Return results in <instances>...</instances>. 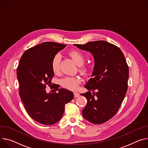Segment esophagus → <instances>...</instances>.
I'll list each match as a JSON object with an SVG mask.
<instances>
[{"mask_svg":"<svg viewBox=\"0 0 148 148\" xmlns=\"http://www.w3.org/2000/svg\"><path fill=\"white\" fill-rule=\"evenodd\" d=\"M74 97H78L79 96V94L77 92H74Z\"/></svg>","mask_w":148,"mask_h":148,"instance_id":"obj_1","label":"esophagus"}]
</instances>
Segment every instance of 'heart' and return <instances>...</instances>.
I'll return each mask as SVG.
<instances>
[{
  "label": "heart",
  "instance_id": "heart-1",
  "mask_svg": "<svg viewBox=\"0 0 148 148\" xmlns=\"http://www.w3.org/2000/svg\"><path fill=\"white\" fill-rule=\"evenodd\" d=\"M69 55L73 60L74 62L78 66L83 65L85 61V58L83 53L77 50H73L69 52ZM60 56L59 54L53 57L51 62V69L53 73L55 74H58L60 71ZM79 72L83 75L86 76L90 73V68L86 65H82L79 69ZM80 79L77 77H66L63 78L61 82V86L70 90H76L80 83Z\"/></svg>",
  "mask_w": 148,
  "mask_h": 148
}]
</instances>
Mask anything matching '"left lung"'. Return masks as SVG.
I'll use <instances>...</instances> for the list:
<instances>
[{"instance_id": "1", "label": "left lung", "mask_w": 148, "mask_h": 148, "mask_svg": "<svg viewBox=\"0 0 148 148\" xmlns=\"http://www.w3.org/2000/svg\"><path fill=\"white\" fill-rule=\"evenodd\" d=\"M74 45L91 52L95 62L92 77L84 86L89 91L81 94L87 100L83 116L93 124L103 123L116 114L125 98L128 86V65L120 49L105 41ZM91 90L97 92L91 93Z\"/></svg>"}]
</instances>
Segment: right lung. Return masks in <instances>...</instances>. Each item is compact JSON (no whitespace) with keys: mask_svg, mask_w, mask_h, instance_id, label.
Masks as SVG:
<instances>
[{"mask_svg":"<svg viewBox=\"0 0 148 148\" xmlns=\"http://www.w3.org/2000/svg\"><path fill=\"white\" fill-rule=\"evenodd\" d=\"M66 45L45 42L26 50L22 56L17 69L19 96L28 114L37 122L53 125L61 119L65 105L74 98L73 92L60 85L52 86L54 75L52 60ZM58 90V93H47L46 86Z\"/></svg>","mask_w":148,"mask_h":148,"instance_id":"1","label":"right lung"}]
</instances>
